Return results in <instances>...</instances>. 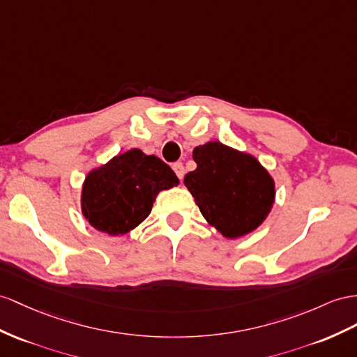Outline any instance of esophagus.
<instances>
[{"mask_svg": "<svg viewBox=\"0 0 357 357\" xmlns=\"http://www.w3.org/2000/svg\"><path fill=\"white\" fill-rule=\"evenodd\" d=\"M172 169L175 170V173H176V176L179 178V179H182L184 178V173H185V169H184V166H182V162H175L172 166Z\"/></svg>", "mask_w": 357, "mask_h": 357, "instance_id": "obj_1", "label": "esophagus"}]
</instances>
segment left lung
I'll use <instances>...</instances> for the list:
<instances>
[{
	"instance_id": "obj_1",
	"label": "left lung",
	"mask_w": 357,
	"mask_h": 357,
	"mask_svg": "<svg viewBox=\"0 0 357 357\" xmlns=\"http://www.w3.org/2000/svg\"><path fill=\"white\" fill-rule=\"evenodd\" d=\"M197 167L184 184L200 213L226 238L248 235L266 220L274 204V181L250 153L220 142L193 151Z\"/></svg>"
}]
</instances>
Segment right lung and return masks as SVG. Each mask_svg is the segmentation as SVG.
<instances>
[{"label":"right lung","instance_id":"obj_1","mask_svg":"<svg viewBox=\"0 0 357 357\" xmlns=\"http://www.w3.org/2000/svg\"><path fill=\"white\" fill-rule=\"evenodd\" d=\"M179 184L166 162L131 149L91 170L81 193V211L95 229L123 235L151 214L160 191Z\"/></svg>","mask_w":357,"mask_h":357}]
</instances>
